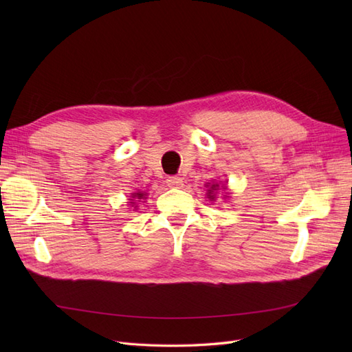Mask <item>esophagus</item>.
<instances>
[{"mask_svg":"<svg viewBox=\"0 0 352 352\" xmlns=\"http://www.w3.org/2000/svg\"><path fill=\"white\" fill-rule=\"evenodd\" d=\"M166 184L168 188H182L184 186V180L179 176H168L166 179Z\"/></svg>","mask_w":352,"mask_h":352,"instance_id":"obj_1","label":"esophagus"}]
</instances>
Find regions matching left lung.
<instances>
[{"label":"left lung","instance_id":"1","mask_svg":"<svg viewBox=\"0 0 352 352\" xmlns=\"http://www.w3.org/2000/svg\"><path fill=\"white\" fill-rule=\"evenodd\" d=\"M219 189V185L216 184V185H211V188L210 189H207V195H208V198H211V199H214V195H212V194H214V190H217Z\"/></svg>","mask_w":352,"mask_h":352}]
</instances>
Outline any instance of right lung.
<instances>
[{"instance_id":"obj_1","label":"right lung","mask_w":352,"mask_h":352,"mask_svg":"<svg viewBox=\"0 0 352 352\" xmlns=\"http://www.w3.org/2000/svg\"><path fill=\"white\" fill-rule=\"evenodd\" d=\"M144 195H145L144 192H138V194H133V195H132V198H138V199H141V198H144Z\"/></svg>"}]
</instances>
